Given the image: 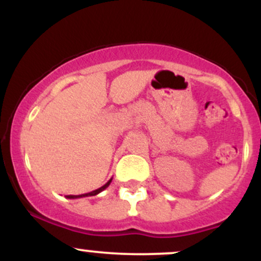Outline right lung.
I'll return each mask as SVG.
<instances>
[{"mask_svg":"<svg viewBox=\"0 0 261 261\" xmlns=\"http://www.w3.org/2000/svg\"><path fill=\"white\" fill-rule=\"evenodd\" d=\"M112 180H113V178L110 179V180L108 181V182H106V184H104L103 187H100L99 189H97V190H93V191H91V193L81 194V195H67L66 197H67V199H80V197H86V196H94V195H98V194L101 193V191H103V190H106V189H107L108 187H109L110 182H112Z\"/></svg>","mask_w":261,"mask_h":261,"instance_id":"right-lung-1","label":"right lung"}]
</instances>
